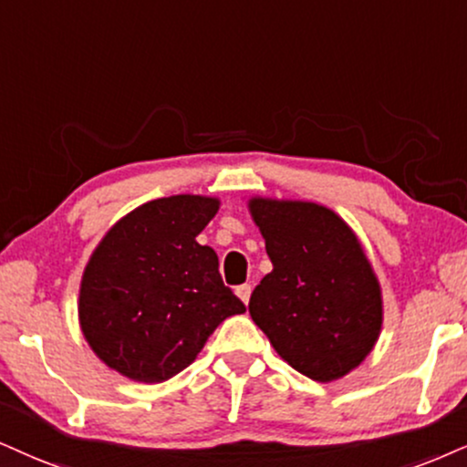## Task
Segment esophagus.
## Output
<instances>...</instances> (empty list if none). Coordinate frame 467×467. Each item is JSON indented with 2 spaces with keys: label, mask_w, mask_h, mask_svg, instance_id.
<instances>
[{
  "label": "esophagus",
  "mask_w": 467,
  "mask_h": 467,
  "mask_svg": "<svg viewBox=\"0 0 467 467\" xmlns=\"http://www.w3.org/2000/svg\"><path fill=\"white\" fill-rule=\"evenodd\" d=\"M235 295H238L240 301H243L244 305H249V298H251V285L244 284V285H238L235 287Z\"/></svg>",
  "instance_id": "1"
}]
</instances>
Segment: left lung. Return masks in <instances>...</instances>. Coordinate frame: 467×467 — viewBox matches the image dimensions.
<instances>
[{
	"instance_id": "8db88e82",
	"label": "left lung",
	"mask_w": 467,
	"mask_h": 467,
	"mask_svg": "<svg viewBox=\"0 0 467 467\" xmlns=\"http://www.w3.org/2000/svg\"><path fill=\"white\" fill-rule=\"evenodd\" d=\"M273 270L249 314L279 357L314 381L347 377L381 336L383 295L348 223L314 201L251 197Z\"/></svg>"
}]
</instances>
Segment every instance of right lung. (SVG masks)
<instances>
[{
    "mask_svg": "<svg viewBox=\"0 0 467 467\" xmlns=\"http://www.w3.org/2000/svg\"><path fill=\"white\" fill-rule=\"evenodd\" d=\"M221 201L172 194L138 205L108 229L79 284V329L110 370L162 383L197 359L224 318L246 307L197 235Z\"/></svg>",
    "mask_w": 467,
    "mask_h": 467,
    "instance_id": "1",
    "label": "right lung"
}]
</instances>
